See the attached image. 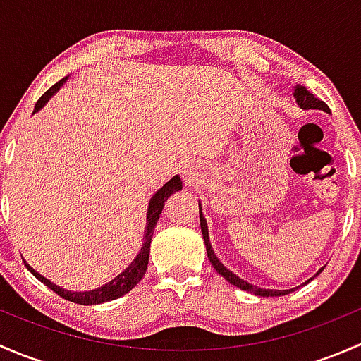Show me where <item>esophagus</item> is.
Wrapping results in <instances>:
<instances>
[{"label":"esophagus","mask_w":361,"mask_h":361,"mask_svg":"<svg viewBox=\"0 0 361 361\" xmlns=\"http://www.w3.org/2000/svg\"><path fill=\"white\" fill-rule=\"evenodd\" d=\"M187 174H190V171H185V176H187Z\"/></svg>","instance_id":"obj_1"}]
</instances>
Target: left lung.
<instances>
[{
	"label": "left lung",
	"instance_id": "8db88e82",
	"mask_svg": "<svg viewBox=\"0 0 361 361\" xmlns=\"http://www.w3.org/2000/svg\"><path fill=\"white\" fill-rule=\"evenodd\" d=\"M293 97L295 101H297L298 106L302 108V110H323L326 113H330V108L326 106L325 103H323L322 99H318V97L314 96L312 92H309L305 87L302 85H295L293 89ZM199 218H201V231H202V238H204V243H206V251H207V258H209L211 265H213L214 269H216V272L220 276H224L225 279H227L231 285L238 286L239 290H245V292H250V293H255L258 295V297H281V295H286L290 292H293L295 288L292 290H265V288H258V286L251 285V283L245 281V279H241L239 276H235L234 272L228 271L227 267H225L224 264H221L220 260H218V257L214 255L213 248H211V243H209V235H207V224H206V218L202 216V209H201V204H199ZM323 269H319L318 272H316V276L322 272ZM312 279V278H311ZM309 279V281H311ZM307 281V283H309Z\"/></svg>",
	"mask_w": 361,
	"mask_h": 361
}]
</instances>
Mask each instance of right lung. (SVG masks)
I'll use <instances>...</instances> for the list:
<instances>
[{"instance_id": "right-lung-1", "label": "right lung", "mask_w": 361, "mask_h": 361, "mask_svg": "<svg viewBox=\"0 0 361 361\" xmlns=\"http://www.w3.org/2000/svg\"><path fill=\"white\" fill-rule=\"evenodd\" d=\"M66 80H68V76L66 78L59 80L57 83H54V85L50 87V89L47 90L42 97H39L38 103H36V106H35V111L32 113L42 110V108L47 104V101H49L50 97H52L54 94H56L57 90L63 87V83H66ZM178 190H181V180H180V176H173L166 185H164L162 188H160V190H157V194L150 199V204H148V214H147V231H145V238H143L145 243H143V246H141L140 253H137V257L134 258V262H130V265L126 269V271L120 272L116 278H113L110 283H106V285L99 286V288H96V290H90V292H69V290H64V288H61V286L54 285L50 279L43 278L42 274H38V272H36L35 269H32L31 265L24 260L25 267H27V271L31 272L36 279H39V281H42L45 286H49L52 292H56L59 297L66 298V300H69V302H75V304L94 305V304H103V302L115 300V298L122 297V295L130 292V290H133L134 286L141 281V278L145 276V272H147L148 257H150V243H152V238H154L155 225H157L160 213H162L164 202L167 201V197H169L173 192H178Z\"/></svg>"}]
</instances>
